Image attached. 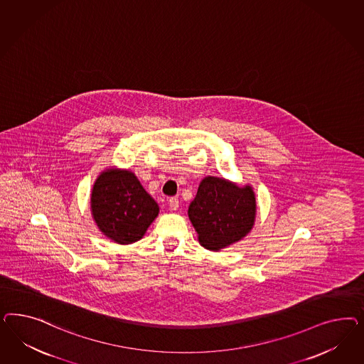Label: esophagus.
Returning <instances> with one entry per match:
<instances>
[{
  "instance_id": "34e87169",
  "label": "esophagus",
  "mask_w": 364,
  "mask_h": 364,
  "mask_svg": "<svg viewBox=\"0 0 364 364\" xmlns=\"http://www.w3.org/2000/svg\"><path fill=\"white\" fill-rule=\"evenodd\" d=\"M168 205H169V210H176L178 208V200L176 198H171L168 200Z\"/></svg>"
}]
</instances>
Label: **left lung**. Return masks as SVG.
Returning <instances> with one entry per match:
<instances>
[{"instance_id": "1", "label": "left lung", "mask_w": 364, "mask_h": 364, "mask_svg": "<svg viewBox=\"0 0 364 364\" xmlns=\"http://www.w3.org/2000/svg\"><path fill=\"white\" fill-rule=\"evenodd\" d=\"M188 218L204 248L219 252L240 242L254 228L256 196L250 184L239 186L223 177H204Z\"/></svg>"}]
</instances>
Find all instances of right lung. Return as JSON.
Segmentation results:
<instances>
[{
  "mask_svg": "<svg viewBox=\"0 0 364 364\" xmlns=\"http://www.w3.org/2000/svg\"><path fill=\"white\" fill-rule=\"evenodd\" d=\"M90 210L104 236L117 244H132L143 237L160 208L133 172L113 166L96 178Z\"/></svg>",
  "mask_w": 364,
  "mask_h": 364,
  "instance_id": "1",
  "label": "right lung"
}]
</instances>
